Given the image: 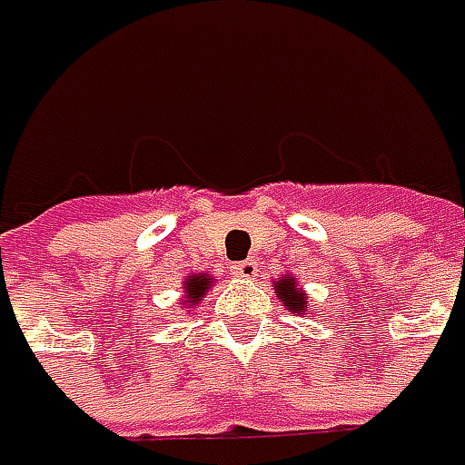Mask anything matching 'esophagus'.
Segmentation results:
<instances>
[{"mask_svg": "<svg viewBox=\"0 0 465 465\" xmlns=\"http://www.w3.org/2000/svg\"><path fill=\"white\" fill-rule=\"evenodd\" d=\"M232 274L241 279H253L256 274H259V261H253V259L238 261V263L232 266Z\"/></svg>", "mask_w": 465, "mask_h": 465, "instance_id": "34e87169", "label": "esophagus"}]
</instances>
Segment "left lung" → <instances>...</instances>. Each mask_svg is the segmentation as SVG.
<instances>
[{"mask_svg": "<svg viewBox=\"0 0 465 465\" xmlns=\"http://www.w3.org/2000/svg\"><path fill=\"white\" fill-rule=\"evenodd\" d=\"M274 290H277L279 302L287 311L300 312V315L308 311V297L302 292V287L295 282V277H290V274L287 277H279V282H274Z\"/></svg>", "mask_w": 465, "mask_h": 465, "instance_id": "obj_1", "label": "left lung"}]
</instances>
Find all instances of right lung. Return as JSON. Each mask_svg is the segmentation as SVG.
Masks as SVG:
<instances>
[{
	"label": "right lung",
	"mask_w": 465,
	"mask_h": 465,
	"mask_svg": "<svg viewBox=\"0 0 465 465\" xmlns=\"http://www.w3.org/2000/svg\"><path fill=\"white\" fill-rule=\"evenodd\" d=\"M212 287V279L209 274H193V277L186 279V302L196 305L202 302V297L206 295V290Z\"/></svg>",
	"instance_id": "right-lung-1"
}]
</instances>
